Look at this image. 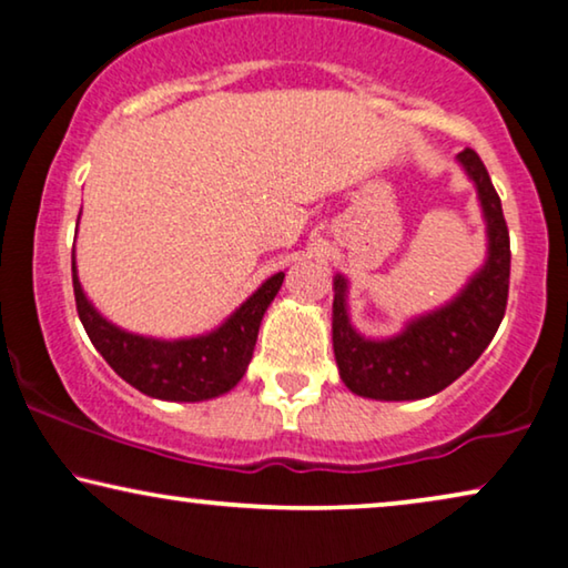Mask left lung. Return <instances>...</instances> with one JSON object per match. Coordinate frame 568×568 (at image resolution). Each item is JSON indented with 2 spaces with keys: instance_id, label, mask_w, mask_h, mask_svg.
<instances>
[{
  "instance_id": "8db88e82",
  "label": "left lung",
  "mask_w": 568,
  "mask_h": 568,
  "mask_svg": "<svg viewBox=\"0 0 568 568\" xmlns=\"http://www.w3.org/2000/svg\"><path fill=\"white\" fill-rule=\"evenodd\" d=\"M458 159L476 182L489 229V260L453 303L412 322L398 337L381 342L353 329L345 303L347 283L342 275L334 277V357L342 381L357 396L409 402L437 394L481 357L505 318L513 252L501 201L474 149H463Z\"/></svg>"
}]
</instances>
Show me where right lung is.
<instances>
[{
  "label": "right lung",
  "mask_w": 568,
  "mask_h": 568,
  "mask_svg": "<svg viewBox=\"0 0 568 568\" xmlns=\"http://www.w3.org/2000/svg\"><path fill=\"white\" fill-rule=\"evenodd\" d=\"M285 273H277L257 287L219 329L193 339H151L118 329L102 318L79 285L71 252L77 311L92 345L125 383L141 394L164 402H205L226 394L242 381L257 345L260 322L281 291Z\"/></svg>",
  "instance_id": "obj_1"
}]
</instances>
